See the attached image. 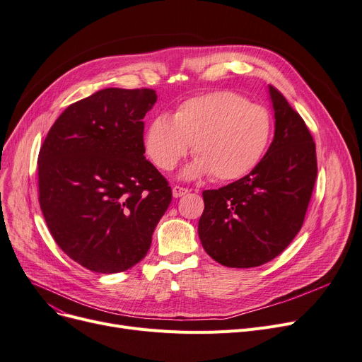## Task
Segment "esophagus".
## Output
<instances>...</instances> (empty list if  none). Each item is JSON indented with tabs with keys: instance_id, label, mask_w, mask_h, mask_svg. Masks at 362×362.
I'll use <instances>...</instances> for the list:
<instances>
[{
	"instance_id": "obj_1",
	"label": "esophagus",
	"mask_w": 362,
	"mask_h": 362,
	"mask_svg": "<svg viewBox=\"0 0 362 362\" xmlns=\"http://www.w3.org/2000/svg\"><path fill=\"white\" fill-rule=\"evenodd\" d=\"M187 192H189V189L187 187H183V186H173V197L175 198H180L183 195H186Z\"/></svg>"
}]
</instances>
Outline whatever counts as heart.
<instances>
[{"label": "heart", "mask_w": 362, "mask_h": 362, "mask_svg": "<svg viewBox=\"0 0 362 362\" xmlns=\"http://www.w3.org/2000/svg\"><path fill=\"white\" fill-rule=\"evenodd\" d=\"M274 133L271 112L233 91H214L186 100L175 117H156L145 145L160 170L170 171L189 152L197 160L185 170L195 177L237 180L253 170L268 151Z\"/></svg>", "instance_id": "b5f03b06"}]
</instances>
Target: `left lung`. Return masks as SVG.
<instances>
[{
  "label": "left lung",
  "mask_w": 362,
  "mask_h": 362,
  "mask_svg": "<svg viewBox=\"0 0 362 362\" xmlns=\"http://www.w3.org/2000/svg\"><path fill=\"white\" fill-rule=\"evenodd\" d=\"M275 136L243 179L202 192L198 235L204 250L229 268H255L284 251L300 230L317 180L315 142L303 118L274 86Z\"/></svg>",
  "instance_id": "left-lung-1"
}]
</instances>
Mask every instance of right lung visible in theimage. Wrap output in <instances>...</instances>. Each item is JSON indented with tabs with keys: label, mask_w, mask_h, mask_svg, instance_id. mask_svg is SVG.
Masks as SVG:
<instances>
[{
	"label": "right lung",
	"mask_w": 362,
	"mask_h": 362,
	"mask_svg": "<svg viewBox=\"0 0 362 362\" xmlns=\"http://www.w3.org/2000/svg\"><path fill=\"white\" fill-rule=\"evenodd\" d=\"M152 88H105L69 105L38 153V201L56 244L99 274L142 260L173 194L145 158Z\"/></svg>",
	"instance_id": "obj_1"
}]
</instances>
